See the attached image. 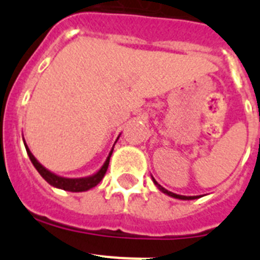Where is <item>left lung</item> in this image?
<instances>
[{
    "instance_id": "8db88e82",
    "label": "left lung",
    "mask_w": 260,
    "mask_h": 260,
    "mask_svg": "<svg viewBox=\"0 0 260 260\" xmlns=\"http://www.w3.org/2000/svg\"><path fill=\"white\" fill-rule=\"evenodd\" d=\"M152 181H153V183H155V185H156V187H157V189L160 190V191H161V192H164V194H167V195H169V197H172V198L181 199V201H191V199H198V198H199V197H185V195L174 194V192H172V191H168L167 189H164V187H162L161 185H158V183L156 182V180H155V178H152Z\"/></svg>"
}]
</instances>
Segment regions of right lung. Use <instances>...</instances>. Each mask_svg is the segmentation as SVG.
I'll return each instance as SVG.
<instances>
[{
  "label": "right lung",
  "mask_w": 260,
  "mask_h": 260,
  "mask_svg": "<svg viewBox=\"0 0 260 260\" xmlns=\"http://www.w3.org/2000/svg\"><path fill=\"white\" fill-rule=\"evenodd\" d=\"M121 135V134H119ZM118 135V138H119ZM118 138H117V141H118ZM24 141V139H23ZM117 141L114 142V144L117 143ZM114 144L112 147V150H110L109 155H108L107 160L103 164V167L99 169L96 173L91 174V176H87V177H80V178H68V177H62L58 176V174L53 173V172L48 171L47 168L44 165H41L40 162L36 160V157L32 155V152L29 151L28 146L24 143L26 146V151H27V155H28L29 160L31 162L34 164V167L36 168V171L40 173V176L47 181L49 185L54 186L57 189H61V190H66V191H71V192H80V191H87V190L92 189L98 185L100 181L104 178L105 173H107V169H108V165H109V160H110V156H112V152H113V148H114Z\"/></svg>",
  "instance_id": "obj_1"
}]
</instances>
